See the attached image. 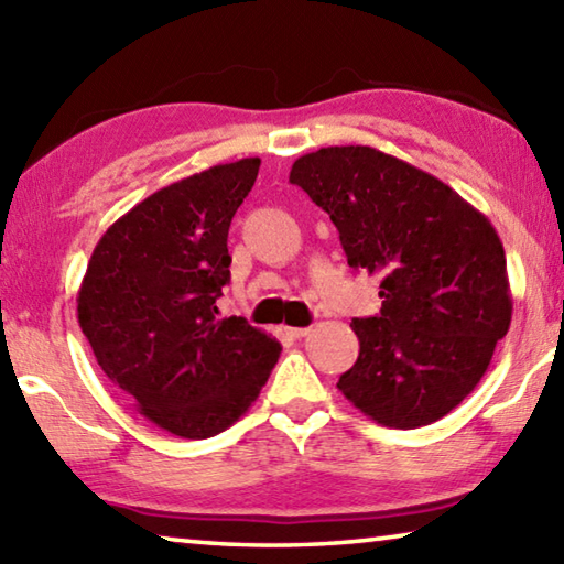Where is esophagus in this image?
Returning <instances> with one entry per match:
<instances>
[{"label":"esophagus","mask_w":564,"mask_h":564,"mask_svg":"<svg viewBox=\"0 0 564 564\" xmlns=\"http://www.w3.org/2000/svg\"><path fill=\"white\" fill-rule=\"evenodd\" d=\"M285 333H289L291 338H303V336H308L311 328H293V326H289V328H285Z\"/></svg>","instance_id":"esophagus-1"}]
</instances>
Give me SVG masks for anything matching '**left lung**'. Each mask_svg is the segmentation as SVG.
Here are the masks:
<instances>
[{
    "label": "left lung",
    "mask_w": 564,
    "mask_h": 564,
    "mask_svg": "<svg viewBox=\"0 0 564 564\" xmlns=\"http://www.w3.org/2000/svg\"><path fill=\"white\" fill-rule=\"evenodd\" d=\"M289 178L330 216L350 269L383 279L378 316L350 323L360 352L338 390L380 425L441 420L510 328L498 231L441 178L370 147L318 149Z\"/></svg>",
    "instance_id": "obj_1"
}]
</instances>
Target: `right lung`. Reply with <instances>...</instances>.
<instances>
[{
  "label": "right lung",
  "mask_w": 564,
  "mask_h": 564,
  "mask_svg": "<svg viewBox=\"0 0 564 564\" xmlns=\"http://www.w3.org/2000/svg\"><path fill=\"white\" fill-rule=\"evenodd\" d=\"M261 159L218 164L151 194L107 228L76 313L104 373L151 423L188 441L241 417L281 356L243 318L218 321L228 226Z\"/></svg>",
  "instance_id": "add662e5"
}]
</instances>
